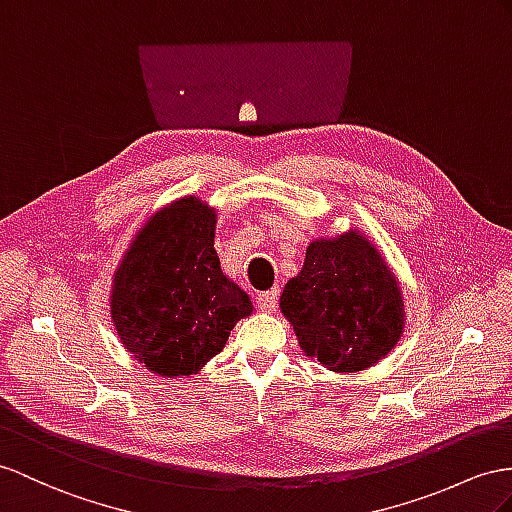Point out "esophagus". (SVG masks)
I'll use <instances>...</instances> for the list:
<instances>
[{"label":"esophagus","instance_id":"1","mask_svg":"<svg viewBox=\"0 0 512 512\" xmlns=\"http://www.w3.org/2000/svg\"><path fill=\"white\" fill-rule=\"evenodd\" d=\"M277 303H279V290L277 287H272V290H266V292H259L257 294V307L261 311H274L277 309Z\"/></svg>","mask_w":512,"mask_h":512}]
</instances>
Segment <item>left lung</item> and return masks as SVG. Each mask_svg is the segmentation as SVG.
Masks as SVG:
<instances>
[{"label":"left lung","mask_w":512,"mask_h":512,"mask_svg":"<svg viewBox=\"0 0 512 512\" xmlns=\"http://www.w3.org/2000/svg\"><path fill=\"white\" fill-rule=\"evenodd\" d=\"M300 348L333 372H359L398 344L400 287L381 253L357 231L307 248L305 266L281 294Z\"/></svg>","instance_id":"8db88e82"}]
</instances>
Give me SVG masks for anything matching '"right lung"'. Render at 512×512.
Masks as SVG:
<instances>
[{
    "mask_svg": "<svg viewBox=\"0 0 512 512\" xmlns=\"http://www.w3.org/2000/svg\"><path fill=\"white\" fill-rule=\"evenodd\" d=\"M214 229L212 207L179 199L144 225L116 270V333L153 374H196L251 316V298L220 270Z\"/></svg>",
    "mask_w": 512,
    "mask_h": 512,
    "instance_id": "obj_1",
    "label": "right lung"
}]
</instances>
